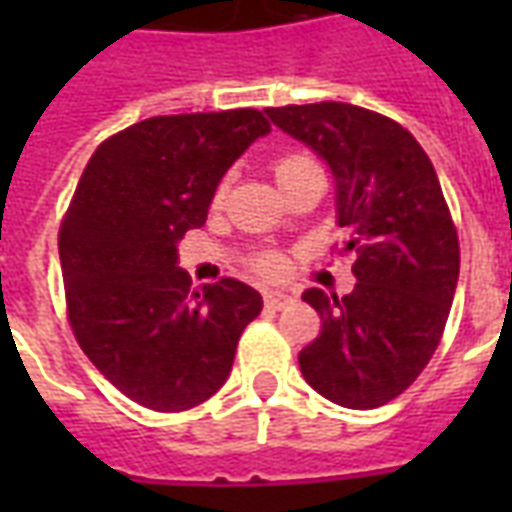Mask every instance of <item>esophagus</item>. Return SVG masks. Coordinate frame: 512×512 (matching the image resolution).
<instances>
[{
    "mask_svg": "<svg viewBox=\"0 0 512 512\" xmlns=\"http://www.w3.org/2000/svg\"><path fill=\"white\" fill-rule=\"evenodd\" d=\"M293 296L285 293V290H268L266 296H263V304H266L268 310H282V307H288Z\"/></svg>",
    "mask_w": 512,
    "mask_h": 512,
    "instance_id": "obj_1",
    "label": "esophagus"
}]
</instances>
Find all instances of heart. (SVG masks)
I'll list each match as a JSON object with an SVG mask.
<instances>
[{"mask_svg": "<svg viewBox=\"0 0 512 512\" xmlns=\"http://www.w3.org/2000/svg\"><path fill=\"white\" fill-rule=\"evenodd\" d=\"M310 167H318V164H315L310 156H304V153L282 156L274 161V178H277V183L282 186V183H288L290 178H296L299 172H304V169ZM222 197L224 186H219L216 200H222ZM252 268H255L257 274H263V277H277L279 271H282V257H279L277 252H257V255L252 257Z\"/></svg>", "mask_w": 512, "mask_h": 512, "instance_id": "1", "label": "heart"}]
</instances>
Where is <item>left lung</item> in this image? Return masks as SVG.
I'll return each instance as SVG.
<instances>
[{"label": "left lung", "mask_w": 512, "mask_h": 512, "mask_svg": "<svg viewBox=\"0 0 512 512\" xmlns=\"http://www.w3.org/2000/svg\"><path fill=\"white\" fill-rule=\"evenodd\" d=\"M271 123L326 158L356 288H310L321 334L301 348L307 384L345 408H378L417 381L439 348L461 246L428 153L392 117L354 104L271 106Z\"/></svg>", "instance_id": "obj_1"}]
</instances>
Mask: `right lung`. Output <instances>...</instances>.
I'll return each mask as SVG.
<instances>
[{"label": "right lung", "mask_w": 512, "mask_h": 512, "mask_svg": "<svg viewBox=\"0 0 512 512\" xmlns=\"http://www.w3.org/2000/svg\"><path fill=\"white\" fill-rule=\"evenodd\" d=\"M268 131L257 109L150 117L101 142L84 167L60 224L68 321L87 359L139 406L208 400L263 310L233 277L191 288L178 241L205 224L224 172Z\"/></svg>", "instance_id": "right-lung-1"}]
</instances>
